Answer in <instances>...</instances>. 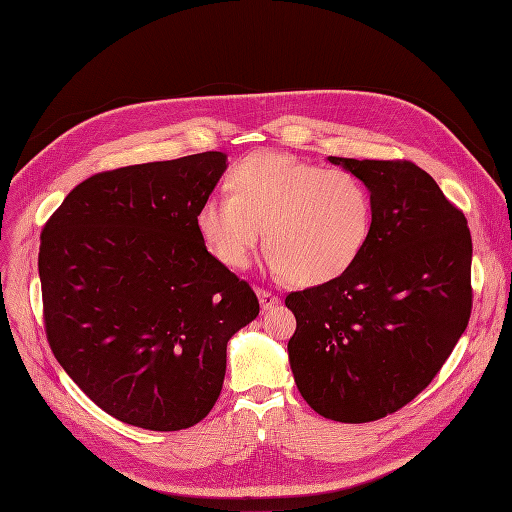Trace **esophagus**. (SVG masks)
<instances>
[{
  "instance_id": "34e87169",
  "label": "esophagus",
  "mask_w": 512,
  "mask_h": 512,
  "mask_svg": "<svg viewBox=\"0 0 512 512\" xmlns=\"http://www.w3.org/2000/svg\"><path fill=\"white\" fill-rule=\"evenodd\" d=\"M257 297H259V303H261V309H272L274 305L280 303V297L278 294H274L272 290H265V288H259L257 290Z\"/></svg>"
}]
</instances>
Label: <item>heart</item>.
<instances>
[{
  "instance_id": "b5f03b06",
  "label": "heart",
  "mask_w": 512,
  "mask_h": 512,
  "mask_svg": "<svg viewBox=\"0 0 512 512\" xmlns=\"http://www.w3.org/2000/svg\"><path fill=\"white\" fill-rule=\"evenodd\" d=\"M230 193H213L195 226L209 253L242 270L267 236L270 265L299 284H324L351 267L371 236L373 199L348 170H326L280 151H255L230 174Z\"/></svg>"
}]
</instances>
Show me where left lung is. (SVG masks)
<instances>
[{
    "label": "left lung",
    "instance_id": "obj_1",
    "mask_svg": "<svg viewBox=\"0 0 512 512\" xmlns=\"http://www.w3.org/2000/svg\"><path fill=\"white\" fill-rule=\"evenodd\" d=\"M328 159L371 191V236L342 276L288 294V357L315 413L367 423L409 405L463 336L473 242L465 213L413 161Z\"/></svg>",
    "mask_w": 512,
    "mask_h": 512
}]
</instances>
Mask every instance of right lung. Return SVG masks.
<instances>
[{"label":"right lung","instance_id":"add662e5","mask_svg":"<svg viewBox=\"0 0 512 512\" xmlns=\"http://www.w3.org/2000/svg\"><path fill=\"white\" fill-rule=\"evenodd\" d=\"M224 170L226 155L205 151L99 172L43 226L47 342L74 384L128 425L178 432L207 417L228 340L259 315L249 282L195 226Z\"/></svg>","mask_w":512,"mask_h":512}]
</instances>
